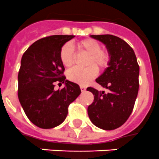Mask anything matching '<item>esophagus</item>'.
I'll list each match as a JSON object with an SVG mask.
<instances>
[{"label": "esophagus", "instance_id": "obj_1", "mask_svg": "<svg viewBox=\"0 0 159 159\" xmlns=\"http://www.w3.org/2000/svg\"><path fill=\"white\" fill-rule=\"evenodd\" d=\"M80 89L82 92H84L86 90V87L85 86H84V85H80Z\"/></svg>", "mask_w": 159, "mask_h": 159}]
</instances>
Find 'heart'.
<instances>
[{"instance_id": "b5f03b06", "label": "heart", "mask_w": 159, "mask_h": 159, "mask_svg": "<svg viewBox=\"0 0 159 159\" xmlns=\"http://www.w3.org/2000/svg\"><path fill=\"white\" fill-rule=\"evenodd\" d=\"M76 47L79 51L89 54V57L86 61V65L89 66L85 68H72L67 73V77L74 83L86 85L97 76L98 72L97 66L100 69H103L107 66L109 56L105 51L102 50L101 44L94 39L81 40L76 43ZM59 57L64 66H72L75 61V52L72 46L70 43L64 44L60 50Z\"/></svg>"}]
</instances>
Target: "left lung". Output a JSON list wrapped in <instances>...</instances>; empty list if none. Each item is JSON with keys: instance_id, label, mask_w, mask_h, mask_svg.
Returning <instances> with one entry per match:
<instances>
[{"instance_id": "1", "label": "left lung", "mask_w": 159, "mask_h": 159, "mask_svg": "<svg viewBox=\"0 0 159 159\" xmlns=\"http://www.w3.org/2000/svg\"><path fill=\"white\" fill-rule=\"evenodd\" d=\"M106 45L110 60L108 67L96 82L107 93L87 88L94 100L88 107L90 120L97 127L111 130L127 120L134 108L139 91V66L134 50L123 39L111 34L91 35Z\"/></svg>"}]
</instances>
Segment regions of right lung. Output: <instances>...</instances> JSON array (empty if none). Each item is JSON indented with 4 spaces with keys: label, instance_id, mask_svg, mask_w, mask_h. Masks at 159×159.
<instances>
[{
    "label": "right lung",
    "instance_id": "right-lung-1",
    "mask_svg": "<svg viewBox=\"0 0 159 159\" xmlns=\"http://www.w3.org/2000/svg\"><path fill=\"white\" fill-rule=\"evenodd\" d=\"M74 35H52L36 41L25 51L18 75V97L29 120L38 127L61 125L68 107L80 94V86L66 80L60 50ZM56 81L65 83L54 89Z\"/></svg>",
    "mask_w": 159,
    "mask_h": 159
}]
</instances>
